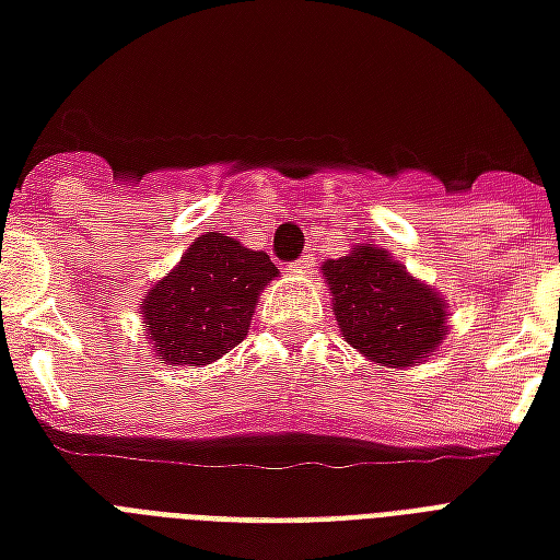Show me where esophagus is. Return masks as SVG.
I'll use <instances>...</instances> for the list:
<instances>
[{
	"label": "esophagus",
	"mask_w": 560,
	"mask_h": 560,
	"mask_svg": "<svg viewBox=\"0 0 560 560\" xmlns=\"http://www.w3.org/2000/svg\"><path fill=\"white\" fill-rule=\"evenodd\" d=\"M312 269H314V258H312V255H302V258L296 260V264H291V272H296V276H308Z\"/></svg>",
	"instance_id": "1"
}]
</instances>
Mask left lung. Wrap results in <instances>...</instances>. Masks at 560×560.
Wrapping results in <instances>:
<instances>
[{"instance_id": "obj_1", "label": "left lung", "mask_w": 560, "mask_h": 560, "mask_svg": "<svg viewBox=\"0 0 560 560\" xmlns=\"http://www.w3.org/2000/svg\"><path fill=\"white\" fill-rule=\"evenodd\" d=\"M323 279L341 338L368 362L404 371L428 362L448 338V300L374 243L323 260Z\"/></svg>"}]
</instances>
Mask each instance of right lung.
<instances>
[{"label":"right lung","instance_id":"1","mask_svg":"<svg viewBox=\"0 0 560 560\" xmlns=\"http://www.w3.org/2000/svg\"><path fill=\"white\" fill-rule=\"evenodd\" d=\"M279 269L267 252L205 231L142 300L144 332L163 364L201 368L231 353Z\"/></svg>","mask_w":560,"mask_h":560}]
</instances>
